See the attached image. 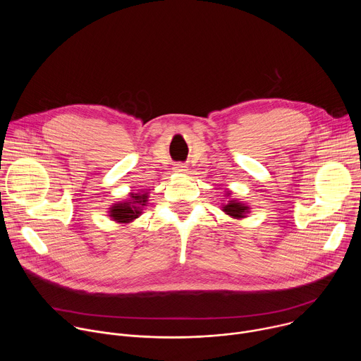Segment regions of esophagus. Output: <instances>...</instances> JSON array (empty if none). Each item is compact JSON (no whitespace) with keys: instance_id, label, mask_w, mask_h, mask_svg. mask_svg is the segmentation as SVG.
Listing matches in <instances>:
<instances>
[{"instance_id":"esophagus-1","label":"esophagus","mask_w":361,"mask_h":361,"mask_svg":"<svg viewBox=\"0 0 361 361\" xmlns=\"http://www.w3.org/2000/svg\"><path fill=\"white\" fill-rule=\"evenodd\" d=\"M174 169H176V171H177V173H185V171H187V169H185V166H184V164H176V167H174Z\"/></svg>"}]
</instances>
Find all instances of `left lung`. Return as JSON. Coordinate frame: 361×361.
Masks as SVG:
<instances>
[{
	"label": "left lung",
	"instance_id": "1",
	"mask_svg": "<svg viewBox=\"0 0 361 361\" xmlns=\"http://www.w3.org/2000/svg\"><path fill=\"white\" fill-rule=\"evenodd\" d=\"M226 197H228V201L221 204V210L224 214L235 220L245 219L250 214V205H247L244 201H240L237 198H231V191H227Z\"/></svg>",
	"mask_w": 361,
	"mask_h": 361
}]
</instances>
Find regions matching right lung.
<instances>
[{
  "instance_id": "1",
  "label": "right lung",
  "mask_w": 361,
  "mask_h": 361,
  "mask_svg": "<svg viewBox=\"0 0 361 361\" xmlns=\"http://www.w3.org/2000/svg\"><path fill=\"white\" fill-rule=\"evenodd\" d=\"M148 204V192H130L124 201L114 202L109 209V217L120 224H130L142 214Z\"/></svg>"
}]
</instances>
